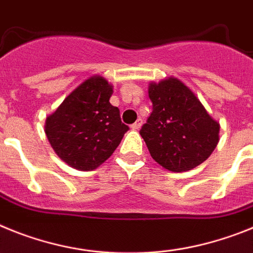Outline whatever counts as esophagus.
<instances>
[{"label": "esophagus", "instance_id": "esophagus-1", "mask_svg": "<svg viewBox=\"0 0 253 253\" xmlns=\"http://www.w3.org/2000/svg\"><path fill=\"white\" fill-rule=\"evenodd\" d=\"M141 125H142V120H141V118H139V120L136 121L135 124L131 125V128H132V129H139L140 127H141Z\"/></svg>", "mask_w": 253, "mask_h": 253}]
</instances>
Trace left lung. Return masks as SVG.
Listing matches in <instances>:
<instances>
[{
  "label": "left lung",
  "mask_w": 253,
  "mask_h": 253,
  "mask_svg": "<svg viewBox=\"0 0 253 253\" xmlns=\"http://www.w3.org/2000/svg\"><path fill=\"white\" fill-rule=\"evenodd\" d=\"M153 112L140 135L158 164L186 172L208 159L219 142V124L190 87L175 78L149 84Z\"/></svg>",
  "instance_id": "8db88e82"
}]
</instances>
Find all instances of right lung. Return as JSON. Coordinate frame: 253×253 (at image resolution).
Instances as JSON below:
<instances>
[{"mask_svg": "<svg viewBox=\"0 0 253 253\" xmlns=\"http://www.w3.org/2000/svg\"><path fill=\"white\" fill-rule=\"evenodd\" d=\"M113 86L102 76L87 79L45 120L54 153L70 167L93 170L117 149L128 126L109 103Z\"/></svg>", "mask_w": 253, "mask_h": 253, "instance_id": "obj_1", "label": "right lung"}]
</instances>
